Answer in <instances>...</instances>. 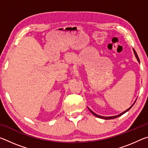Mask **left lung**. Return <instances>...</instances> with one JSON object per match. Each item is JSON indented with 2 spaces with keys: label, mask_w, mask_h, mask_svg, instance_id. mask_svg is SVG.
Segmentation results:
<instances>
[{
  "label": "left lung",
  "mask_w": 148,
  "mask_h": 148,
  "mask_svg": "<svg viewBox=\"0 0 148 148\" xmlns=\"http://www.w3.org/2000/svg\"><path fill=\"white\" fill-rule=\"evenodd\" d=\"M133 51H134V54H135V56H136V59H137V60H138V61L139 62H140V59H139V58H138V55H137V53H136V51H135V50L133 49ZM136 102V101H135ZM135 102H134V103H135ZM134 103L132 105V106L129 108H128L127 109V110H125V112H123V113H121V114H119V115H117V116H110V117H104V116H99V115H97V114H95V113H94L92 111V110H90L89 108V110H90V112H91V113L94 115L95 116H96V117H99V118H101V119H115V118H117V117H119V116H122L123 114H124L125 112H127V111H129V110L132 107V106H133V105L134 104Z\"/></svg>",
  "instance_id": "obj_1"
}]
</instances>
